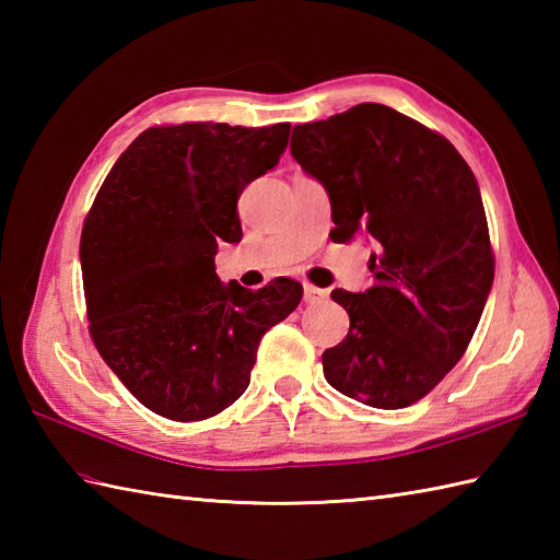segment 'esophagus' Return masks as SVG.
<instances>
[{
    "label": "esophagus",
    "instance_id": "1",
    "mask_svg": "<svg viewBox=\"0 0 560 560\" xmlns=\"http://www.w3.org/2000/svg\"><path fill=\"white\" fill-rule=\"evenodd\" d=\"M327 295L329 293L325 289H317V287H313V283H303V299H305V303H319V301H325Z\"/></svg>",
    "mask_w": 560,
    "mask_h": 560
}]
</instances>
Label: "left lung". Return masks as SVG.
Listing matches in <instances>:
<instances>
[{
    "mask_svg": "<svg viewBox=\"0 0 560 560\" xmlns=\"http://www.w3.org/2000/svg\"><path fill=\"white\" fill-rule=\"evenodd\" d=\"M291 153L327 189L331 241L375 245L373 287L331 291L351 327L323 353L327 383L368 407H409L467 351L493 283L474 173L443 135L380 103L295 125Z\"/></svg>",
    "mask_w": 560,
    "mask_h": 560,
    "instance_id": "1",
    "label": "left lung"
}]
</instances>
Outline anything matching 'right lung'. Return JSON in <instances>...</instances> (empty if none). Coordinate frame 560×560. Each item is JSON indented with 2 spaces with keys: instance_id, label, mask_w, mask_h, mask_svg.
<instances>
[{
  "instance_id": "obj_1",
  "label": "right lung",
  "mask_w": 560,
  "mask_h": 560,
  "mask_svg": "<svg viewBox=\"0 0 560 560\" xmlns=\"http://www.w3.org/2000/svg\"><path fill=\"white\" fill-rule=\"evenodd\" d=\"M289 122L156 125L101 185L81 231L89 335L153 413L205 421L249 385L267 329L303 299L289 277L247 291L213 271L243 237L237 197L279 163Z\"/></svg>"
}]
</instances>
